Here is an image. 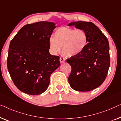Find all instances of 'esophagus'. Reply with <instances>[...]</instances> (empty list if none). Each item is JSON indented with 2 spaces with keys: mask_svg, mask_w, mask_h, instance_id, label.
I'll return each instance as SVG.
<instances>
[{
  "mask_svg": "<svg viewBox=\"0 0 121 121\" xmlns=\"http://www.w3.org/2000/svg\"><path fill=\"white\" fill-rule=\"evenodd\" d=\"M65 61H66V59H65L64 57H60V62L61 64H62V63L65 62Z\"/></svg>",
  "mask_w": 121,
  "mask_h": 121,
  "instance_id": "obj_1",
  "label": "esophagus"
}]
</instances>
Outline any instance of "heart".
Segmentation results:
<instances>
[{"instance_id":"obj_1","label":"heart","mask_w":121,"mask_h":121,"mask_svg":"<svg viewBox=\"0 0 121 121\" xmlns=\"http://www.w3.org/2000/svg\"><path fill=\"white\" fill-rule=\"evenodd\" d=\"M88 43V36L84 30L67 26L57 28L54 33V38H50L49 41L52 54H57L62 47V52L69 57L79 55L84 50Z\"/></svg>"}]
</instances>
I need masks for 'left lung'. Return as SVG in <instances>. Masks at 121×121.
Returning a JSON list of instances; mask_svg holds the SVG:
<instances>
[{"instance_id": "1", "label": "left lung", "mask_w": 121, "mask_h": 121, "mask_svg": "<svg viewBox=\"0 0 121 121\" xmlns=\"http://www.w3.org/2000/svg\"><path fill=\"white\" fill-rule=\"evenodd\" d=\"M69 26L84 30L88 38L84 50L77 56L66 60L72 69L69 84L76 91H91L99 86L106 78L110 64L108 41L99 28L91 22H73Z\"/></svg>"}]
</instances>
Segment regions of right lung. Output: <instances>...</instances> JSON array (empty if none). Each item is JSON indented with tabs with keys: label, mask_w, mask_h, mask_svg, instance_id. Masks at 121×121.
Here are the masks:
<instances>
[{
	"label": "right lung",
	"mask_w": 121,
	"mask_h": 121,
	"mask_svg": "<svg viewBox=\"0 0 121 121\" xmlns=\"http://www.w3.org/2000/svg\"><path fill=\"white\" fill-rule=\"evenodd\" d=\"M55 24L40 21L22 27L11 40L7 59L13 83L22 92L39 95L48 89L51 74L60 66L59 56L49 53Z\"/></svg>",
	"instance_id": "right-lung-1"
}]
</instances>
